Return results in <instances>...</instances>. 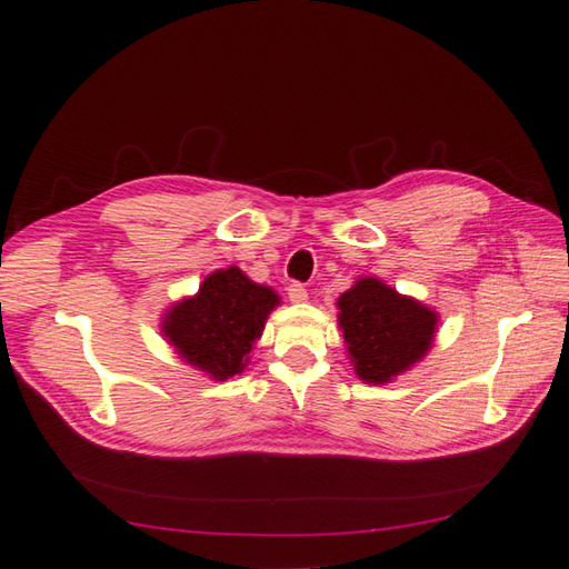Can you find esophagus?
I'll list each match as a JSON object with an SVG mask.
<instances>
[{
  "mask_svg": "<svg viewBox=\"0 0 569 569\" xmlns=\"http://www.w3.org/2000/svg\"><path fill=\"white\" fill-rule=\"evenodd\" d=\"M288 298H291V303H306L308 300V288L303 283H291L288 286Z\"/></svg>",
  "mask_w": 569,
  "mask_h": 569,
  "instance_id": "esophagus-1",
  "label": "esophagus"
}]
</instances>
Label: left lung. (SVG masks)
Listing matches in <instances>:
<instances>
[{
    "instance_id": "obj_1",
    "label": "left lung",
    "mask_w": 569,
    "mask_h": 569,
    "mask_svg": "<svg viewBox=\"0 0 569 569\" xmlns=\"http://www.w3.org/2000/svg\"><path fill=\"white\" fill-rule=\"evenodd\" d=\"M340 328L359 379L386 383L428 352L438 316L393 288L361 278L337 300Z\"/></svg>"
}]
</instances>
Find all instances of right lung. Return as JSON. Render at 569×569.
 <instances>
[{
	"label": "right lung",
	"mask_w": 569,
	"mask_h": 569,
	"mask_svg": "<svg viewBox=\"0 0 569 569\" xmlns=\"http://www.w3.org/2000/svg\"><path fill=\"white\" fill-rule=\"evenodd\" d=\"M276 306L271 288L249 281L232 266L210 273L196 298L168 312L163 332L188 365L224 381L247 367L251 345Z\"/></svg>",
	"instance_id": "add662e5"
}]
</instances>
